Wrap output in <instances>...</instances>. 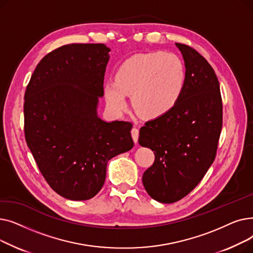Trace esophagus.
I'll use <instances>...</instances> for the list:
<instances>
[{
    "instance_id": "1",
    "label": "esophagus",
    "mask_w": 253,
    "mask_h": 253,
    "mask_svg": "<svg viewBox=\"0 0 253 253\" xmlns=\"http://www.w3.org/2000/svg\"><path fill=\"white\" fill-rule=\"evenodd\" d=\"M131 135H132V139L135 143H137L138 141V136H139V130L137 128H132L131 130Z\"/></svg>"
}]
</instances>
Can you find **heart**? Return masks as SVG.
I'll use <instances>...</instances> for the list:
<instances>
[{"instance_id": "heart-1", "label": "heart", "mask_w": 253, "mask_h": 253, "mask_svg": "<svg viewBox=\"0 0 253 253\" xmlns=\"http://www.w3.org/2000/svg\"><path fill=\"white\" fill-rule=\"evenodd\" d=\"M185 80V66L174 53H142L120 65L116 81L104 84V97L110 110L120 115L128 106L127 95H132V104L138 115L154 120L175 108Z\"/></svg>"}]
</instances>
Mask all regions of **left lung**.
Listing matches in <instances>:
<instances>
[{
    "label": "left lung",
    "mask_w": 253,
    "mask_h": 253,
    "mask_svg": "<svg viewBox=\"0 0 253 253\" xmlns=\"http://www.w3.org/2000/svg\"><path fill=\"white\" fill-rule=\"evenodd\" d=\"M185 66V87L175 108L140 128L138 142L155 154L142 183L154 200L173 203L192 192L213 163L222 126L217 77L193 48L175 43Z\"/></svg>",
    "instance_id": "obj_1"
}]
</instances>
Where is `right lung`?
Listing matches in <instances>:
<instances>
[{
  "label": "right lung",
  "instance_id": "1",
  "mask_svg": "<svg viewBox=\"0 0 253 253\" xmlns=\"http://www.w3.org/2000/svg\"><path fill=\"white\" fill-rule=\"evenodd\" d=\"M110 51L104 44L59 47L39 62L26 87V143L50 187L69 200L94 197L108 162L134 144L131 123L97 114Z\"/></svg>",
  "mask_w": 253,
  "mask_h": 253
}]
</instances>
